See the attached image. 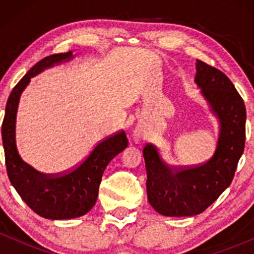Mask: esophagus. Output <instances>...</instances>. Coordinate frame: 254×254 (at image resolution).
Wrapping results in <instances>:
<instances>
[{"label": "esophagus", "mask_w": 254, "mask_h": 254, "mask_svg": "<svg viewBox=\"0 0 254 254\" xmlns=\"http://www.w3.org/2000/svg\"><path fill=\"white\" fill-rule=\"evenodd\" d=\"M142 139V133L141 131H135L133 132V141L135 142H139Z\"/></svg>", "instance_id": "34e87169"}]
</instances>
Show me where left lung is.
<instances>
[{
    "label": "left lung",
    "mask_w": 254,
    "mask_h": 254,
    "mask_svg": "<svg viewBox=\"0 0 254 254\" xmlns=\"http://www.w3.org/2000/svg\"><path fill=\"white\" fill-rule=\"evenodd\" d=\"M194 82L220 122L216 149L210 160L193 167L171 168L156 147L147 144L143 156L150 205L165 216H194L205 210L234 178L246 139V107L222 71L198 61Z\"/></svg>",
    "instance_id": "1"
}]
</instances>
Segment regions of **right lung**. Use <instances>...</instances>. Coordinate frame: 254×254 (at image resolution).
Wrapping results in <instances>:
<instances>
[{
  "label": "right lung",
  "mask_w": 254,
  "mask_h": 254,
  "mask_svg": "<svg viewBox=\"0 0 254 254\" xmlns=\"http://www.w3.org/2000/svg\"><path fill=\"white\" fill-rule=\"evenodd\" d=\"M72 52L55 54L39 61L11 90L2 123L5 166L11 185L28 206L49 220H69L87 214L94 206L103 173L111 160L127 147L124 131L107 137L72 170L43 174L22 161L16 149L15 124L20 97L31 78L55 64L70 61Z\"/></svg>",
  "instance_id": "1"
}]
</instances>
